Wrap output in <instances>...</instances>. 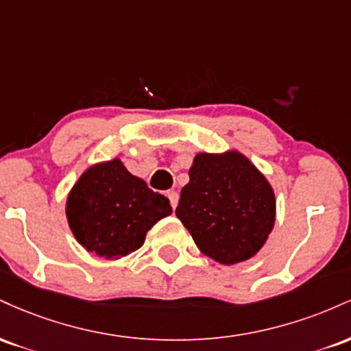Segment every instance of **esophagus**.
I'll list each match as a JSON object with an SVG mask.
<instances>
[{"label":"esophagus","mask_w":351,"mask_h":351,"mask_svg":"<svg viewBox=\"0 0 351 351\" xmlns=\"http://www.w3.org/2000/svg\"><path fill=\"white\" fill-rule=\"evenodd\" d=\"M167 196H168V199H170V203H171V208H173V209H175L176 206H178V199H180L178 191H175V189H170V191L167 193Z\"/></svg>","instance_id":"1"}]
</instances>
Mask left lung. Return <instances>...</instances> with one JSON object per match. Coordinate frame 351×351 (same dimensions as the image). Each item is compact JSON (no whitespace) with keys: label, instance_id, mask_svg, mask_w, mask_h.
I'll list each match as a JSON object with an SVG mask.
<instances>
[{"label":"left lung","instance_id":"left-lung-1","mask_svg":"<svg viewBox=\"0 0 351 351\" xmlns=\"http://www.w3.org/2000/svg\"><path fill=\"white\" fill-rule=\"evenodd\" d=\"M176 217L204 256L232 265L263 249L276 223V195L241 152L196 153Z\"/></svg>","mask_w":351,"mask_h":351}]
</instances>
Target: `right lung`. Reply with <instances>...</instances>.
Returning <instances> with one entry per match:
<instances>
[{
  "mask_svg": "<svg viewBox=\"0 0 351 351\" xmlns=\"http://www.w3.org/2000/svg\"><path fill=\"white\" fill-rule=\"evenodd\" d=\"M171 211L168 198L132 175L120 158L88 167L66 201L67 223L77 243L107 261L142 247L147 232Z\"/></svg>",
  "mask_w": 351,
  "mask_h": 351,
  "instance_id": "add662e5",
  "label": "right lung"
}]
</instances>
